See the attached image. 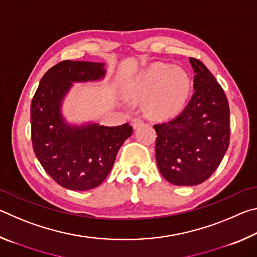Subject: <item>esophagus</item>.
<instances>
[{
  "instance_id": "esophagus-1",
  "label": "esophagus",
  "mask_w": 257,
  "mask_h": 257,
  "mask_svg": "<svg viewBox=\"0 0 257 257\" xmlns=\"http://www.w3.org/2000/svg\"><path fill=\"white\" fill-rule=\"evenodd\" d=\"M142 124H143V120H142L141 118H136V119H134V120L132 121V125H133L134 129L141 127Z\"/></svg>"
}]
</instances>
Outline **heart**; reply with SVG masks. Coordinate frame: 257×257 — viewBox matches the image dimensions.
<instances>
[{"mask_svg": "<svg viewBox=\"0 0 257 257\" xmlns=\"http://www.w3.org/2000/svg\"><path fill=\"white\" fill-rule=\"evenodd\" d=\"M191 80L184 69L154 63L129 82L124 94L130 101H145L151 118L167 120L179 114L188 101Z\"/></svg>", "mask_w": 257, "mask_h": 257, "instance_id": "1", "label": "heart"}]
</instances>
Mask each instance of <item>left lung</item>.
Returning <instances> with one entry per match:
<instances>
[{"label":"left lung","mask_w":257,"mask_h":257,"mask_svg":"<svg viewBox=\"0 0 257 257\" xmlns=\"http://www.w3.org/2000/svg\"><path fill=\"white\" fill-rule=\"evenodd\" d=\"M194 69V95L182 113L155 124V158L161 175L176 186H196L212 176L229 147L230 110L214 76L199 60Z\"/></svg>","instance_id":"8db88e82"}]
</instances>
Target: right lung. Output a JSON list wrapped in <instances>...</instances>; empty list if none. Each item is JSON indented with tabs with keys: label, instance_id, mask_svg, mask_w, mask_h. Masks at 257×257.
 Instances as JSON below:
<instances>
[{
	"label": "right lung",
	"instance_id": "right-lung-1",
	"mask_svg": "<svg viewBox=\"0 0 257 257\" xmlns=\"http://www.w3.org/2000/svg\"><path fill=\"white\" fill-rule=\"evenodd\" d=\"M105 63L62 61L42 77L30 105L33 149L52 179L71 190L96 188L105 180L116 154L133 134L129 123L106 127L71 124L62 114L73 82L101 81Z\"/></svg>",
	"mask_w": 257,
	"mask_h": 257
}]
</instances>
